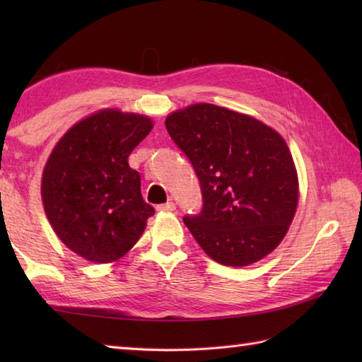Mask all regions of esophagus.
Masks as SVG:
<instances>
[{
    "label": "esophagus",
    "instance_id": "1",
    "mask_svg": "<svg viewBox=\"0 0 362 362\" xmlns=\"http://www.w3.org/2000/svg\"><path fill=\"white\" fill-rule=\"evenodd\" d=\"M157 210L158 211H174L175 210V204L173 201H169L166 204H161V205H157Z\"/></svg>",
    "mask_w": 362,
    "mask_h": 362
}]
</instances>
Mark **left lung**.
Returning a JSON list of instances; mask_svg holds the SVG:
<instances>
[{"mask_svg": "<svg viewBox=\"0 0 362 362\" xmlns=\"http://www.w3.org/2000/svg\"><path fill=\"white\" fill-rule=\"evenodd\" d=\"M166 130L193 165L202 210L183 222L218 263L249 266L286 235L298 199L297 173L281 135L213 104L169 115Z\"/></svg>", "mask_w": 362, "mask_h": 362, "instance_id": "1", "label": "left lung"}]
</instances>
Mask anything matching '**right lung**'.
<instances>
[{
	"mask_svg": "<svg viewBox=\"0 0 362 362\" xmlns=\"http://www.w3.org/2000/svg\"><path fill=\"white\" fill-rule=\"evenodd\" d=\"M152 130L143 115L103 110L62 136L42 179L54 232L68 249L110 263L134 247L156 210L141 196L140 174L127 158Z\"/></svg>",
	"mask_w": 362,
	"mask_h": 362,
	"instance_id": "right-lung-1",
	"label": "right lung"
}]
</instances>
